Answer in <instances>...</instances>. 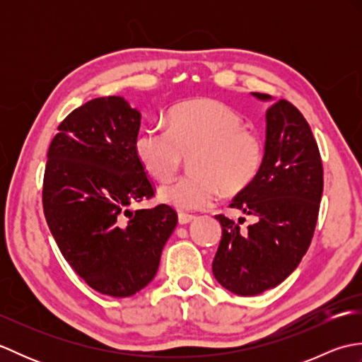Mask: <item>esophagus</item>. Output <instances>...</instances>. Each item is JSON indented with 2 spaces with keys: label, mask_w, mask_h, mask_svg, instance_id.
I'll use <instances>...</instances> for the list:
<instances>
[{
  "label": "esophagus",
  "mask_w": 362,
  "mask_h": 362,
  "mask_svg": "<svg viewBox=\"0 0 362 362\" xmlns=\"http://www.w3.org/2000/svg\"><path fill=\"white\" fill-rule=\"evenodd\" d=\"M194 221V216L193 214H187V213H180L179 214V224L180 226H187L189 224V222Z\"/></svg>",
  "instance_id": "1"
}]
</instances>
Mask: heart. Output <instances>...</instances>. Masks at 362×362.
Instances as JSON below:
<instances>
[{
    "label": "heart",
    "mask_w": 362,
    "mask_h": 362,
    "mask_svg": "<svg viewBox=\"0 0 362 362\" xmlns=\"http://www.w3.org/2000/svg\"><path fill=\"white\" fill-rule=\"evenodd\" d=\"M134 149L143 168L168 180L191 156L187 175L161 187L158 197L179 211L209 209L226 193H240L255 180L264 158L263 138L244 127V118L228 105L202 99L175 105L168 127H144Z\"/></svg>",
    "instance_id": "1"
}]
</instances>
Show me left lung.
I'll return each mask as SVG.
<instances>
[{"label":"left lung","instance_id":"8db88e82","mask_svg":"<svg viewBox=\"0 0 362 362\" xmlns=\"http://www.w3.org/2000/svg\"><path fill=\"white\" fill-rule=\"evenodd\" d=\"M259 101L271 95L252 93ZM324 168L317 143L303 115L280 99L266 110L264 158L258 175L230 206L255 216L241 228L218 214L222 236L213 275L238 296H258L296 271L316 228Z\"/></svg>","mask_w":362,"mask_h":362}]
</instances>
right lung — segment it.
<instances>
[{
	"label": "right lung",
	"mask_w": 362,
	"mask_h": 362,
	"mask_svg": "<svg viewBox=\"0 0 362 362\" xmlns=\"http://www.w3.org/2000/svg\"><path fill=\"white\" fill-rule=\"evenodd\" d=\"M141 113L124 98H96L73 110L52 138L43 211L68 264L105 296L130 297L156 276L177 213L129 209L153 196L136 158Z\"/></svg>",
	"instance_id": "add662e5"
}]
</instances>
